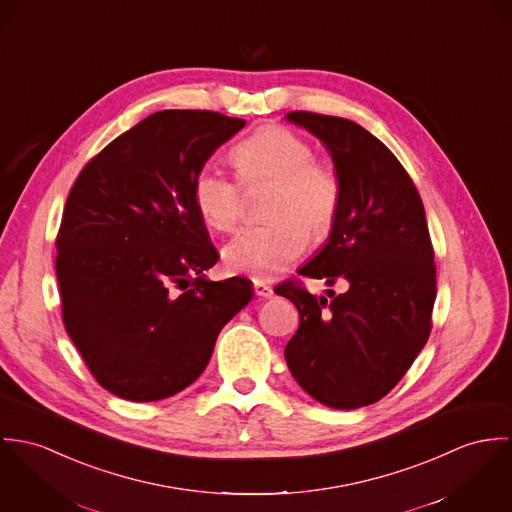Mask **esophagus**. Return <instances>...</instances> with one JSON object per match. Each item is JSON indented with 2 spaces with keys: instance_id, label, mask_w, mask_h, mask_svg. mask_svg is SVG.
Instances as JSON below:
<instances>
[{
  "instance_id": "esophagus-1",
  "label": "esophagus",
  "mask_w": 512,
  "mask_h": 512,
  "mask_svg": "<svg viewBox=\"0 0 512 512\" xmlns=\"http://www.w3.org/2000/svg\"><path fill=\"white\" fill-rule=\"evenodd\" d=\"M253 288H255V294L261 296V298H271L275 292H273V286H269L263 281H253Z\"/></svg>"
}]
</instances>
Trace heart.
Masks as SVG:
<instances>
[{"label":"heart","instance_id":"1","mask_svg":"<svg viewBox=\"0 0 512 512\" xmlns=\"http://www.w3.org/2000/svg\"><path fill=\"white\" fill-rule=\"evenodd\" d=\"M229 159L245 188L271 184L265 226L243 229L224 247L231 273L273 279L306 249L308 237L322 239L336 222L341 200L338 172L314 159V151L283 125H265L239 141ZM192 200L208 228L231 231L241 218V188L226 174L206 167L196 174Z\"/></svg>","mask_w":512,"mask_h":512}]
</instances>
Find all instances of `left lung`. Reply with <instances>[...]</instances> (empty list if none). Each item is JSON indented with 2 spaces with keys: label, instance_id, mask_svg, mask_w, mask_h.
Returning a JSON list of instances; mask_svg holds the SVG:
<instances>
[{
  "label": "left lung",
  "instance_id": "left-lung-1",
  "mask_svg": "<svg viewBox=\"0 0 512 512\" xmlns=\"http://www.w3.org/2000/svg\"><path fill=\"white\" fill-rule=\"evenodd\" d=\"M330 151L340 208L322 251L298 275L343 284L312 296L288 279L300 326L284 347L296 383L318 402L351 410L395 389L432 330L436 265L420 194L397 157L355 121L290 112Z\"/></svg>",
  "mask_w": 512,
  "mask_h": 512
}]
</instances>
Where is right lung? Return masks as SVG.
Masks as SVG:
<instances>
[{
  "label": "right lung",
  "instance_id": "obj_1",
  "mask_svg": "<svg viewBox=\"0 0 512 512\" xmlns=\"http://www.w3.org/2000/svg\"><path fill=\"white\" fill-rule=\"evenodd\" d=\"M245 121L165 110L78 174L57 235L64 328L115 397H172L206 369L251 281H208L220 259L192 200L196 174Z\"/></svg>",
  "mask_w": 512,
  "mask_h": 512
}]
</instances>
